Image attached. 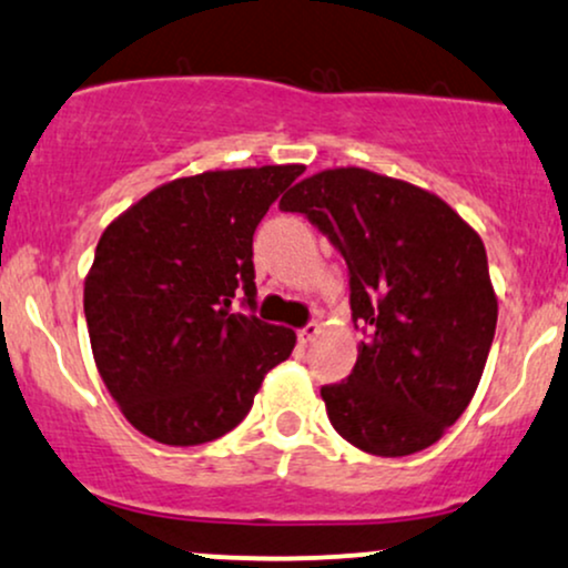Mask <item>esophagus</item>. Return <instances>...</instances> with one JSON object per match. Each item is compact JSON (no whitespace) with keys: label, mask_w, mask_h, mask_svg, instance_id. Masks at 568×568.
<instances>
[{"label":"esophagus","mask_w":568,"mask_h":568,"mask_svg":"<svg viewBox=\"0 0 568 568\" xmlns=\"http://www.w3.org/2000/svg\"><path fill=\"white\" fill-rule=\"evenodd\" d=\"M318 335V324L316 322H311V324H305L303 329H297V339H300V345H308L313 337Z\"/></svg>","instance_id":"34e87169"}]
</instances>
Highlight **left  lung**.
<instances>
[{
	"label": "left lung",
	"instance_id": "8db88e82",
	"mask_svg": "<svg viewBox=\"0 0 568 568\" xmlns=\"http://www.w3.org/2000/svg\"><path fill=\"white\" fill-rule=\"evenodd\" d=\"M348 265L364 332L353 372L324 385L329 423L377 457L428 449L470 404L497 326L484 242L417 185L358 166L305 178L278 202Z\"/></svg>",
	"mask_w": 568,
	"mask_h": 568
}]
</instances>
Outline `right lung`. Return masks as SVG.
<instances>
[{
	"label": "right lung",
	"instance_id": "1",
	"mask_svg": "<svg viewBox=\"0 0 568 568\" xmlns=\"http://www.w3.org/2000/svg\"><path fill=\"white\" fill-rule=\"evenodd\" d=\"M300 175L284 164L180 178L103 231L84 282L87 329L105 388L143 436L215 442L290 358L295 332L255 316L252 236Z\"/></svg>",
	"mask_w": 568,
	"mask_h": 568
}]
</instances>
